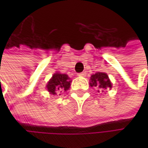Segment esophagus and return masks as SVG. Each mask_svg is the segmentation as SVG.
Instances as JSON below:
<instances>
[{
  "instance_id": "esophagus-1",
  "label": "esophagus",
  "mask_w": 148,
  "mask_h": 148,
  "mask_svg": "<svg viewBox=\"0 0 148 148\" xmlns=\"http://www.w3.org/2000/svg\"><path fill=\"white\" fill-rule=\"evenodd\" d=\"M86 75V72H82V73L78 74V76H80V77H85Z\"/></svg>"
}]
</instances>
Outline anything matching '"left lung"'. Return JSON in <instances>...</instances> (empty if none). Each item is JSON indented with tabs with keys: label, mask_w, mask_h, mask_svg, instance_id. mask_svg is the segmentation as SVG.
I'll list each match as a JSON object with an SVG mask.
<instances>
[{
	"label": "left lung",
	"mask_w": 148,
	"mask_h": 148,
	"mask_svg": "<svg viewBox=\"0 0 148 148\" xmlns=\"http://www.w3.org/2000/svg\"><path fill=\"white\" fill-rule=\"evenodd\" d=\"M90 86L95 87L99 93H102L104 90L110 89L112 87V84L109 79V76L103 72H98L95 74H92L90 78Z\"/></svg>",
	"instance_id": "left-lung-1"
}]
</instances>
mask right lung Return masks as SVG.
I'll return each instance as SVG.
<instances>
[{
    "instance_id": "1",
    "label": "right lung",
    "mask_w": 148,
    "mask_h": 148,
    "mask_svg": "<svg viewBox=\"0 0 148 148\" xmlns=\"http://www.w3.org/2000/svg\"><path fill=\"white\" fill-rule=\"evenodd\" d=\"M70 78L67 74L56 73L47 83L46 88L50 94L61 95L62 92H66L70 87Z\"/></svg>"
}]
</instances>
